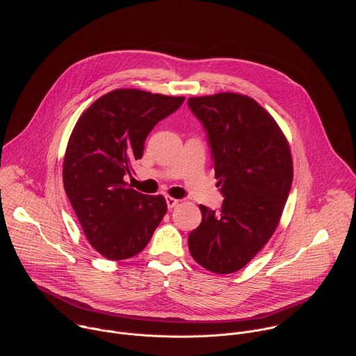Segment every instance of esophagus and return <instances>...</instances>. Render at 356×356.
<instances>
[{
	"mask_svg": "<svg viewBox=\"0 0 356 356\" xmlns=\"http://www.w3.org/2000/svg\"><path fill=\"white\" fill-rule=\"evenodd\" d=\"M179 201H180V200L173 198V197H170V195H168V197H166V202H168V207H169V209L176 207V206L179 204Z\"/></svg>",
	"mask_w": 356,
	"mask_h": 356,
	"instance_id": "34e87169",
	"label": "esophagus"
}]
</instances>
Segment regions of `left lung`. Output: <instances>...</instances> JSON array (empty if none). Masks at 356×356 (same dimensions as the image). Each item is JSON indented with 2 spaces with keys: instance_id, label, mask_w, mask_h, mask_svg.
<instances>
[{
  "instance_id": "1",
  "label": "left lung",
  "mask_w": 356,
  "mask_h": 356,
  "mask_svg": "<svg viewBox=\"0 0 356 356\" xmlns=\"http://www.w3.org/2000/svg\"><path fill=\"white\" fill-rule=\"evenodd\" d=\"M211 147L218 211L200 206L201 224L188 235L193 259L218 275L242 269L268 243L280 221L293 181L289 142L255 99L235 92L191 97Z\"/></svg>"
}]
</instances>
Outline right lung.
Listing matches in <instances>:
<instances>
[{"instance_id": "right-lung-1", "label": "right lung", "mask_w": 356, "mask_h": 356, "mask_svg": "<svg viewBox=\"0 0 356 356\" xmlns=\"http://www.w3.org/2000/svg\"><path fill=\"white\" fill-rule=\"evenodd\" d=\"M184 97L118 88L81 114L70 135L63 184L90 245L107 259L132 258L147 245L168 211L163 195H146L124 180L143 155L149 132Z\"/></svg>"}]
</instances>
